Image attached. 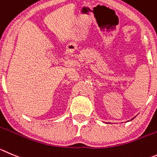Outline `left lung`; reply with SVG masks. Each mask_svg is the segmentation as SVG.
<instances>
[{"instance_id": "1", "label": "left lung", "mask_w": 157, "mask_h": 157, "mask_svg": "<svg viewBox=\"0 0 157 157\" xmlns=\"http://www.w3.org/2000/svg\"><path fill=\"white\" fill-rule=\"evenodd\" d=\"M136 118V117H134V118H132V119L131 120H129V121H132V120H133V119H134V118Z\"/></svg>"}]
</instances>
